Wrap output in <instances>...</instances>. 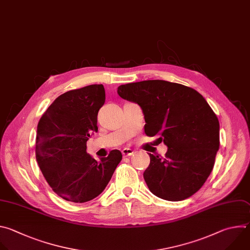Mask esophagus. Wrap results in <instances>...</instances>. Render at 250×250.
<instances>
[{"label": "esophagus", "instance_id": "1", "mask_svg": "<svg viewBox=\"0 0 250 250\" xmlns=\"http://www.w3.org/2000/svg\"><path fill=\"white\" fill-rule=\"evenodd\" d=\"M133 154H134V151H133V149H131V148L125 147V148L122 149V155H123L124 157H128V156H131V155H133Z\"/></svg>", "mask_w": 250, "mask_h": 250}]
</instances>
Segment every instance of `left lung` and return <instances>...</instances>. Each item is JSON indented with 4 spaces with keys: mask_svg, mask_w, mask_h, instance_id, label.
<instances>
[{
    "mask_svg": "<svg viewBox=\"0 0 250 250\" xmlns=\"http://www.w3.org/2000/svg\"><path fill=\"white\" fill-rule=\"evenodd\" d=\"M120 97L143 110L146 136H160L166 156L149 154L144 179L153 194L181 201L200 189L209 177L220 146V124L206 99L176 83L149 80L118 86Z\"/></svg>",
    "mask_w": 250,
    "mask_h": 250,
    "instance_id": "left-lung-1",
    "label": "left lung"
}]
</instances>
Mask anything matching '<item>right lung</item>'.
I'll return each mask as SVG.
<instances>
[{
  "label": "right lung",
  "mask_w": 250,
  "mask_h": 250,
  "mask_svg": "<svg viewBox=\"0 0 250 250\" xmlns=\"http://www.w3.org/2000/svg\"><path fill=\"white\" fill-rule=\"evenodd\" d=\"M105 103L103 84H90L58 96L41 116L35 156L49 186L61 198L83 203L101 194L122 160L118 149L95 161L86 141L97 132V113Z\"/></svg>",
  "instance_id": "obj_1"
}]
</instances>
